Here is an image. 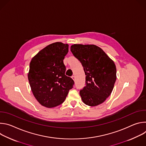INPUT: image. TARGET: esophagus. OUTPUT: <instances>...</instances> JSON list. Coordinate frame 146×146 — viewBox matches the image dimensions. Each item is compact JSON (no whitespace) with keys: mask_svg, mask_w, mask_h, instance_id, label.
Masks as SVG:
<instances>
[{"mask_svg":"<svg viewBox=\"0 0 146 146\" xmlns=\"http://www.w3.org/2000/svg\"><path fill=\"white\" fill-rule=\"evenodd\" d=\"M72 79H73L74 81H75V80H76V77H75L74 76H72Z\"/></svg>","mask_w":146,"mask_h":146,"instance_id":"1","label":"esophagus"}]
</instances>
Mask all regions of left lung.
<instances>
[{
    "mask_svg": "<svg viewBox=\"0 0 146 146\" xmlns=\"http://www.w3.org/2000/svg\"><path fill=\"white\" fill-rule=\"evenodd\" d=\"M70 51L81 63L86 75V86L80 91L82 102L90 106L103 103L111 94L116 80L114 61L94 44H73Z\"/></svg>",
    "mask_w": 146,
    "mask_h": 146,
    "instance_id": "8db88e82",
    "label": "left lung"
}]
</instances>
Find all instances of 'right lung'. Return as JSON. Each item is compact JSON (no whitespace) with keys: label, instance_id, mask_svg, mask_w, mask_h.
<instances>
[{"label":"right lung","instance_id":"add662e5","mask_svg":"<svg viewBox=\"0 0 146 146\" xmlns=\"http://www.w3.org/2000/svg\"><path fill=\"white\" fill-rule=\"evenodd\" d=\"M69 45L61 42L49 44L32 58L28 74L33 94L41 105L47 108L63 103L74 85L65 75L63 60Z\"/></svg>","mask_w":146,"mask_h":146}]
</instances>
